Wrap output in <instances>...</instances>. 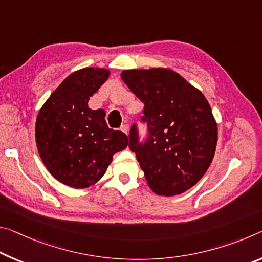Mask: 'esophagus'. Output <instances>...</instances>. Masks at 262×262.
Instances as JSON below:
<instances>
[{
  "label": "esophagus",
  "instance_id": "obj_1",
  "mask_svg": "<svg viewBox=\"0 0 262 262\" xmlns=\"http://www.w3.org/2000/svg\"><path fill=\"white\" fill-rule=\"evenodd\" d=\"M121 130L124 133V134L128 135V132H129V129H128L127 124H122V126H121Z\"/></svg>",
  "mask_w": 262,
  "mask_h": 262
}]
</instances>
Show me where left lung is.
Masks as SVG:
<instances>
[{"label": "left lung", "mask_w": 262, "mask_h": 262, "mask_svg": "<svg viewBox=\"0 0 262 262\" xmlns=\"http://www.w3.org/2000/svg\"><path fill=\"white\" fill-rule=\"evenodd\" d=\"M121 78L144 103L148 138L139 141L136 124L129 148L154 192L175 196L204 176L213 160L218 128L201 91L170 69L124 70Z\"/></svg>", "instance_id": "8db88e82"}]
</instances>
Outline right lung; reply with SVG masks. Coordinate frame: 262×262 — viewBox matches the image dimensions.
Masks as SVG:
<instances>
[{"mask_svg":"<svg viewBox=\"0 0 262 262\" xmlns=\"http://www.w3.org/2000/svg\"><path fill=\"white\" fill-rule=\"evenodd\" d=\"M110 77V70L85 68L53 91L36 120V143L41 161L60 183L74 189L93 185L105 175L115 152L127 147L124 133L111 129L105 111L89 100Z\"/></svg>","mask_w":262,"mask_h":262,"instance_id":"right-lung-1","label":"right lung"}]
</instances>
